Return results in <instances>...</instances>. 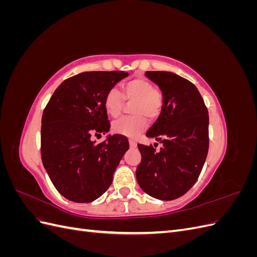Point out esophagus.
<instances>
[{"instance_id":"obj_1","label":"esophagus","mask_w":257,"mask_h":257,"mask_svg":"<svg viewBox=\"0 0 257 257\" xmlns=\"http://www.w3.org/2000/svg\"><path fill=\"white\" fill-rule=\"evenodd\" d=\"M128 143H130V147H131V148H136L137 144H136L135 141H133V139H130Z\"/></svg>"}]
</instances>
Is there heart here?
I'll list each match as a JSON object with an SVG mask.
<instances>
[{
	"instance_id": "b5f03b06",
	"label": "heart",
	"mask_w": 257,
	"mask_h": 257,
	"mask_svg": "<svg viewBox=\"0 0 257 257\" xmlns=\"http://www.w3.org/2000/svg\"><path fill=\"white\" fill-rule=\"evenodd\" d=\"M124 97L133 105V116H125L112 124V130L116 134L130 138L136 137L147 127L146 115L154 118L159 114L162 107V95L158 90H154L153 84L144 78H135L122 84ZM123 95L115 88L108 90L104 99L106 112L112 118H116L122 110Z\"/></svg>"
}]
</instances>
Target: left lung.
Wrapping results in <instances>:
<instances>
[{"instance_id": "1", "label": "left lung", "mask_w": 257, "mask_h": 257, "mask_svg": "<svg viewBox=\"0 0 257 257\" xmlns=\"http://www.w3.org/2000/svg\"><path fill=\"white\" fill-rule=\"evenodd\" d=\"M162 92V109L146 136L163 147L137 145L142 162L136 179L148 195L173 200L196 182L207 159L209 115L197 88L170 72H146Z\"/></svg>"}]
</instances>
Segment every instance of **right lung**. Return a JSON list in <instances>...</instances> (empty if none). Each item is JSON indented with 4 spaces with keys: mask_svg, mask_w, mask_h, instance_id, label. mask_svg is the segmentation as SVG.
<instances>
[{
    "mask_svg": "<svg viewBox=\"0 0 257 257\" xmlns=\"http://www.w3.org/2000/svg\"><path fill=\"white\" fill-rule=\"evenodd\" d=\"M124 72H84L62 82L46 106L41 130L43 165L54 188L75 203H91L109 188L128 142L107 135L100 144L91 135L110 130L104 99L127 77Z\"/></svg>",
    "mask_w": 257,
    "mask_h": 257,
    "instance_id": "obj_1",
    "label": "right lung"
}]
</instances>
